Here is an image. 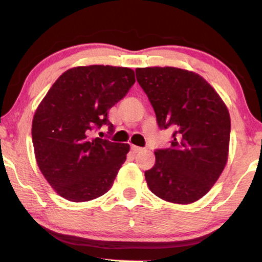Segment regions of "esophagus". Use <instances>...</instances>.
<instances>
[{
    "mask_svg": "<svg viewBox=\"0 0 262 262\" xmlns=\"http://www.w3.org/2000/svg\"><path fill=\"white\" fill-rule=\"evenodd\" d=\"M141 150H142L141 147L132 146V151H133V153H139V151H141Z\"/></svg>",
    "mask_w": 262,
    "mask_h": 262,
    "instance_id": "obj_1",
    "label": "esophagus"
}]
</instances>
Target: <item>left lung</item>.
<instances>
[{
	"mask_svg": "<svg viewBox=\"0 0 262 262\" xmlns=\"http://www.w3.org/2000/svg\"><path fill=\"white\" fill-rule=\"evenodd\" d=\"M154 108L160 129L174 130L170 147L155 150L144 171L156 196L187 205L209 192L228 159L231 118L224 101L204 77L174 67L135 70Z\"/></svg>",
	"mask_w": 262,
	"mask_h": 262,
	"instance_id": "left-lung-1",
	"label": "left lung"
}]
</instances>
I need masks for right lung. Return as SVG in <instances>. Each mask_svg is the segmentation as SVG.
I'll return each mask as SVG.
<instances>
[{
	"instance_id": "add662e5",
	"label": "right lung",
	"mask_w": 262,
	"mask_h": 262,
	"mask_svg": "<svg viewBox=\"0 0 262 262\" xmlns=\"http://www.w3.org/2000/svg\"><path fill=\"white\" fill-rule=\"evenodd\" d=\"M134 70L113 66L68 69L35 112L31 136L36 162L54 190L73 202L91 201L112 188L129 144L94 136L114 126L108 111L126 96Z\"/></svg>"
}]
</instances>
